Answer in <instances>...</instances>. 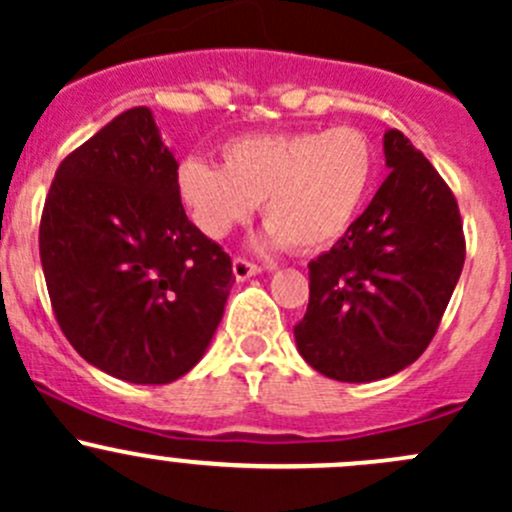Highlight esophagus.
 I'll list each match as a JSON object with an SVG mask.
<instances>
[{"label":"esophagus","mask_w":512,"mask_h":512,"mask_svg":"<svg viewBox=\"0 0 512 512\" xmlns=\"http://www.w3.org/2000/svg\"><path fill=\"white\" fill-rule=\"evenodd\" d=\"M232 272H235V280L242 282V280H250V277L260 275L262 267L255 265V262L245 260V257H235V260H232Z\"/></svg>","instance_id":"34e87169"}]
</instances>
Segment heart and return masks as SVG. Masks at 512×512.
<instances>
[{
  "mask_svg": "<svg viewBox=\"0 0 512 512\" xmlns=\"http://www.w3.org/2000/svg\"><path fill=\"white\" fill-rule=\"evenodd\" d=\"M220 156L223 168L205 158L178 165L175 185L195 227L218 240L262 205L270 240L302 252L347 232L376 165L369 136L354 126L232 138Z\"/></svg>",
  "mask_w": 512,
  "mask_h": 512,
  "instance_id": "b5f03b06",
  "label": "heart"
}]
</instances>
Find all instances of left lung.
<instances>
[{
	"label": "left lung",
	"mask_w": 512,
	"mask_h": 512,
	"mask_svg": "<svg viewBox=\"0 0 512 512\" xmlns=\"http://www.w3.org/2000/svg\"><path fill=\"white\" fill-rule=\"evenodd\" d=\"M391 173L344 237L309 262L299 354L349 384L386 379L426 352L466 260L461 213L446 180L396 128Z\"/></svg>",
	"instance_id": "left-lung-1"
}]
</instances>
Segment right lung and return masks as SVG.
<instances>
[{"mask_svg": "<svg viewBox=\"0 0 512 512\" xmlns=\"http://www.w3.org/2000/svg\"><path fill=\"white\" fill-rule=\"evenodd\" d=\"M178 163L146 106L123 111L56 168L39 225L51 309L89 364L170 384L208 349L230 255L180 203Z\"/></svg>", "mask_w": 512, "mask_h": 512, "instance_id": "right-lung-1", "label": "right lung"}]
</instances>
